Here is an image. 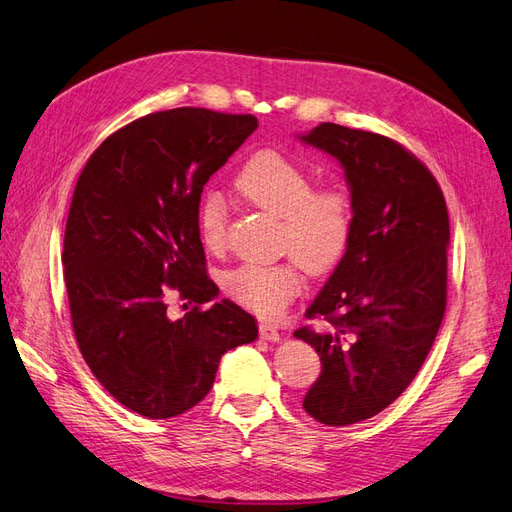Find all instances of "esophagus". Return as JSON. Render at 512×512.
Returning a JSON list of instances; mask_svg holds the SVG:
<instances>
[{
  "mask_svg": "<svg viewBox=\"0 0 512 512\" xmlns=\"http://www.w3.org/2000/svg\"><path fill=\"white\" fill-rule=\"evenodd\" d=\"M258 335L260 339H267V342H277V339H280V331H277V327H273L269 322L258 324Z\"/></svg>",
  "mask_w": 512,
  "mask_h": 512,
  "instance_id": "1",
  "label": "esophagus"
}]
</instances>
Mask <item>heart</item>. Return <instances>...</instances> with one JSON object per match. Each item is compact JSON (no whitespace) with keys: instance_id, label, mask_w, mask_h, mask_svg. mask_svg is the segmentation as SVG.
Instances as JSON below:
<instances>
[{"instance_id":"1","label":"heart","mask_w":512,"mask_h":512,"mask_svg":"<svg viewBox=\"0 0 512 512\" xmlns=\"http://www.w3.org/2000/svg\"><path fill=\"white\" fill-rule=\"evenodd\" d=\"M237 192L280 218V250L290 254L275 265H241L224 277V290L262 318L280 316L305 286V269L329 273L344 258L352 237V205L337 185L314 188L307 170L275 149L258 151L235 177ZM228 205L209 192L198 207V235L207 250L222 252L228 239Z\"/></svg>"}]
</instances>
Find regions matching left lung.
I'll return each mask as SVG.
<instances>
[{
    "mask_svg": "<svg viewBox=\"0 0 512 512\" xmlns=\"http://www.w3.org/2000/svg\"><path fill=\"white\" fill-rule=\"evenodd\" d=\"M301 138L339 160L352 196L348 250L305 312L329 331H294L322 365L305 412L344 427L391 406L425 363L446 309L451 228L436 177L393 138L337 123Z\"/></svg>",
    "mask_w": 512,
    "mask_h": 512,
    "instance_id": "8db88e82",
    "label": "left lung"
}]
</instances>
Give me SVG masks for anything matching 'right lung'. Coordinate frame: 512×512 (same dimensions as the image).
I'll return each mask as SVG.
<instances>
[{"label":"right lung","instance_id":"add662e5","mask_svg":"<svg viewBox=\"0 0 512 512\" xmlns=\"http://www.w3.org/2000/svg\"><path fill=\"white\" fill-rule=\"evenodd\" d=\"M258 128L254 115L170 108L113 132L76 181L64 280L76 344L121 406L170 418L211 391L226 350L258 337L256 320L218 297L198 207L205 183ZM197 305L179 321L167 294Z\"/></svg>","mask_w":512,"mask_h":512}]
</instances>
